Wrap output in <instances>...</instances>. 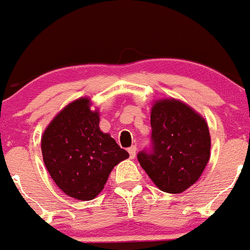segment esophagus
<instances>
[{
  "label": "esophagus",
  "instance_id": "obj_1",
  "mask_svg": "<svg viewBox=\"0 0 250 250\" xmlns=\"http://www.w3.org/2000/svg\"><path fill=\"white\" fill-rule=\"evenodd\" d=\"M136 150H137V148H136V146H130V148L127 149V151H128V154H130V158L131 159H133L136 156Z\"/></svg>",
  "mask_w": 250,
  "mask_h": 250
}]
</instances>
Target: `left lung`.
Segmentation results:
<instances>
[{
	"label": "left lung",
	"mask_w": 250,
	"mask_h": 250,
	"mask_svg": "<svg viewBox=\"0 0 250 250\" xmlns=\"http://www.w3.org/2000/svg\"><path fill=\"white\" fill-rule=\"evenodd\" d=\"M151 149L137 159L161 191L181 194L196 183L210 156L208 125L191 107L174 99L151 108Z\"/></svg>",
	"instance_id": "obj_1"
}]
</instances>
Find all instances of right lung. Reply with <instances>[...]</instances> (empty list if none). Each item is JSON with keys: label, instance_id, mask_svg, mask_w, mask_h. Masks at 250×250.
<instances>
[{"label": "right lung", "instance_id": "right-lung-1", "mask_svg": "<svg viewBox=\"0 0 250 250\" xmlns=\"http://www.w3.org/2000/svg\"><path fill=\"white\" fill-rule=\"evenodd\" d=\"M99 124V112L90 109V99L82 97L63 108L42 136L41 148L49 174L76 200L95 199L113 167L128 158Z\"/></svg>", "mask_w": 250, "mask_h": 250}]
</instances>
